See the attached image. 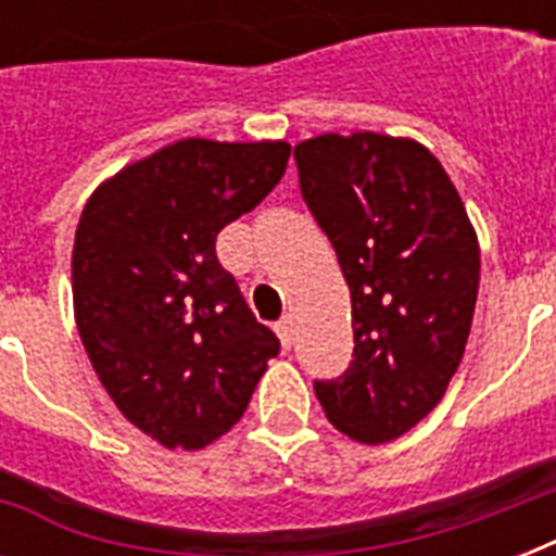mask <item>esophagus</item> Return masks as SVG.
Returning a JSON list of instances; mask_svg holds the SVG:
<instances>
[{"label": "esophagus", "mask_w": 556, "mask_h": 556, "mask_svg": "<svg viewBox=\"0 0 556 556\" xmlns=\"http://www.w3.org/2000/svg\"><path fill=\"white\" fill-rule=\"evenodd\" d=\"M274 329H277L279 340H282V346L291 349V343H294V320H291V317L286 314V317H282V320L274 326Z\"/></svg>", "instance_id": "esophagus-1"}]
</instances>
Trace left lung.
<instances>
[{
    "label": "left lung",
    "instance_id": "left-lung-1",
    "mask_svg": "<svg viewBox=\"0 0 556 556\" xmlns=\"http://www.w3.org/2000/svg\"><path fill=\"white\" fill-rule=\"evenodd\" d=\"M294 159L352 291V364L314 392L340 432L383 444L432 413L462 364L479 294L476 230L413 138L326 132L296 143Z\"/></svg>",
    "mask_w": 556,
    "mask_h": 556
}]
</instances>
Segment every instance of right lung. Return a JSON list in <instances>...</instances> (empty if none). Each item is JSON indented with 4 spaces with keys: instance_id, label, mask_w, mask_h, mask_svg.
I'll use <instances>...</instances> for the list:
<instances>
[{
    "instance_id": "1",
    "label": "right lung",
    "mask_w": 556,
    "mask_h": 556,
    "mask_svg": "<svg viewBox=\"0 0 556 556\" xmlns=\"http://www.w3.org/2000/svg\"><path fill=\"white\" fill-rule=\"evenodd\" d=\"M286 141L187 138L91 192L74 233V320L115 406L169 450H201L244 415L277 334L222 268L216 236L288 167Z\"/></svg>"
}]
</instances>
